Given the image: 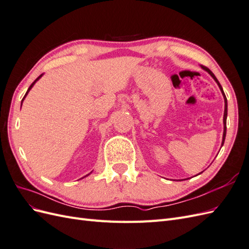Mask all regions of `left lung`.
I'll return each mask as SVG.
<instances>
[{
  "instance_id": "left-lung-1",
  "label": "left lung",
  "mask_w": 249,
  "mask_h": 249,
  "mask_svg": "<svg viewBox=\"0 0 249 249\" xmlns=\"http://www.w3.org/2000/svg\"><path fill=\"white\" fill-rule=\"evenodd\" d=\"M201 69L203 70V71H208L210 74H211V77H212L214 80H215V82L217 83V85L219 86V88H220V90H221V92H222V95H223V97H224V115H223V123H224V129H223V137H222V145H223V143H224V139H225V135H227V117H228V100H227V96H225V94H224V92H223V89H222V87H221V85H220V83L218 82V80H217V78L215 77V74L211 71L208 67H206V66H203V65H201Z\"/></svg>"
}]
</instances>
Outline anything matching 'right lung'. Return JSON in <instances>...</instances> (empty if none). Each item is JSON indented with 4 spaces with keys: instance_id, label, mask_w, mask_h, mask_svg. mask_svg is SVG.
Segmentation results:
<instances>
[{
    "instance_id": "1",
    "label": "right lung",
    "mask_w": 249,
    "mask_h": 249,
    "mask_svg": "<svg viewBox=\"0 0 249 249\" xmlns=\"http://www.w3.org/2000/svg\"><path fill=\"white\" fill-rule=\"evenodd\" d=\"M42 74H43V73H42ZM42 74H40V76H39V77H38V78H37V79H36V80H35V81H34V82H33V83H32V84H31V85H30V87H29V88H28V90H27V92H26V94H25V96H24V99H22V101H24V100H25V97H26V96H27V94H28V92H29V91H30V89H31V88H32V87H33V85H34V84H35V83H36V81H38V80H39V79H40V78H41V77H42ZM22 101H21V104H22ZM87 176H89V175H87Z\"/></svg>"
}]
</instances>
